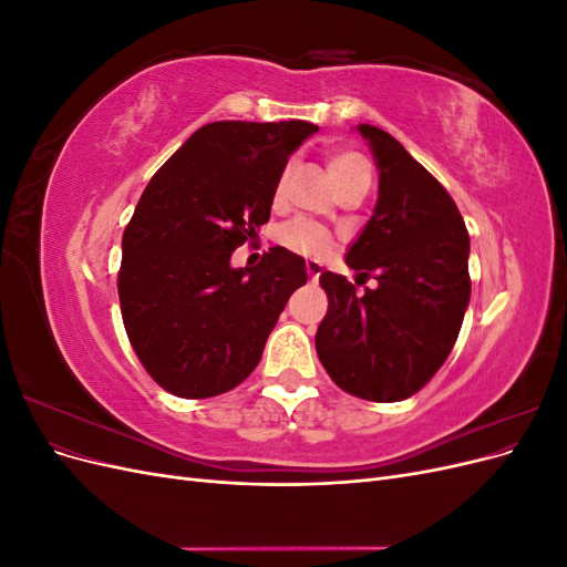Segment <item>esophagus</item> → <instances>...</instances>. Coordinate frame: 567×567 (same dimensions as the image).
I'll return each instance as SVG.
<instances>
[{
    "label": "esophagus",
    "mask_w": 567,
    "mask_h": 567,
    "mask_svg": "<svg viewBox=\"0 0 567 567\" xmlns=\"http://www.w3.org/2000/svg\"><path fill=\"white\" fill-rule=\"evenodd\" d=\"M305 269H307V277H310L312 281H317L321 277V265L315 262V260H307L305 262Z\"/></svg>",
    "instance_id": "1"
}]
</instances>
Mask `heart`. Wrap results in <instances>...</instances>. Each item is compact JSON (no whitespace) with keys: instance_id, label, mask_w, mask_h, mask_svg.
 <instances>
[{"instance_id":"1","label":"heart","mask_w":567,"mask_h":567,"mask_svg":"<svg viewBox=\"0 0 567 567\" xmlns=\"http://www.w3.org/2000/svg\"><path fill=\"white\" fill-rule=\"evenodd\" d=\"M326 167H329V175L338 192L348 186H369L371 182V167L362 153L354 148H333L329 156H326ZM281 244L302 257H312V260H321L331 252L333 238L323 227L315 225V221L296 219L286 225L279 234Z\"/></svg>"}]
</instances>
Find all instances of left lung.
Returning a JSON list of instances; mask_svg holds the SVG:
<instances>
[{
  "label": "left lung",
  "instance_id": "8db88e82",
  "mask_svg": "<svg viewBox=\"0 0 567 567\" xmlns=\"http://www.w3.org/2000/svg\"><path fill=\"white\" fill-rule=\"evenodd\" d=\"M379 165V200L346 262L375 288L319 277L329 310L317 354L333 383L369 402L419 392L450 357L471 300V238L452 196L385 130L359 125Z\"/></svg>",
  "mask_w": 567,
  "mask_h": 567
}]
</instances>
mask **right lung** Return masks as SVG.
I'll return each mask as SVG.
<instances>
[{
    "label": "right lung",
    "instance_id": "add662e5",
    "mask_svg": "<svg viewBox=\"0 0 567 567\" xmlns=\"http://www.w3.org/2000/svg\"><path fill=\"white\" fill-rule=\"evenodd\" d=\"M319 127L305 120H219L196 130L136 203L123 234L120 312L132 348L167 392L205 400L244 383L293 290L300 255L231 252L269 221L288 156Z\"/></svg>",
    "mask_w": 567,
    "mask_h": 567
}]
</instances>
